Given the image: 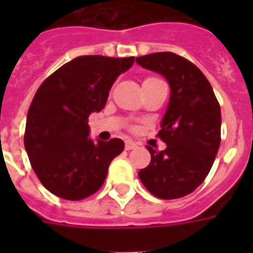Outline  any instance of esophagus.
<instances>
[{"instance_id": "esophagus-1", "label": "esophagus", "mask_w": 253, "mask_h": 253, "mask_svg": "<svg viewBox=\"0 0 253 253\" xmlns=\"http://www.w3.org/2000/svg\"><path fill=\"white\" fill-rule=\"evenodd\" d=\"M126 150H132V149L137 148V143L132 142V141H126V145H125Z\"/></svg>"}]
</instances>
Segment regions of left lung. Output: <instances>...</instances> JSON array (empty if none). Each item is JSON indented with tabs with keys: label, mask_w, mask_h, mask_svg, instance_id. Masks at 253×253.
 Here are the masks:
<instances>
[{
	"label": "left lung",
	"mask_w": 253,
	"mask_h": 253,
	"mask_svg": "<svg viewBox=\"0 0 253 253\" xmlns=\"http://www.w3.org/2000/svg\"><path fill=\"white\" fill-rule=\"evenodd\" d=\"M135 62L168 81L170 88L159 137L167 148L148 146L150 164L138 172L149 192L161 199L191 194L211 169L221 142V108L198 67L173 52H156Z\"/></svg>",
	"instance_id": "left-lung-1"
}]
</instances>
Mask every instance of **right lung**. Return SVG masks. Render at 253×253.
<instances>
[{"instance_id":"right-lung-1","label":"right lung","mask_w":253,"mask_h":253,"mask_svg":"<svg viewBox=\"0 0 253 253\" xmlns=\"http://www.w3.org/2000/svg\"><path fill=\"white\" fill-rule=\"evenodd\" d=\"M132 63L134 57L84 55L39 86L27 115L24 146L38 179L51 194L80 201L103 186L125 142L93 141L88 118L104 108L115 80Z\"/></svg>"}]
</instances>
